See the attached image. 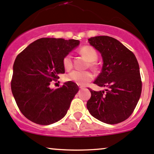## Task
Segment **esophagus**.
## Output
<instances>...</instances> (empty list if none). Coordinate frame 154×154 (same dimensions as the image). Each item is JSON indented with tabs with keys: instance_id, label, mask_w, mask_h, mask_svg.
<instances>
[{
	"instance_id": "obj_1",
	"label": "esophagus",
	"mask_w": 154,
	"mask_h": 154,
	"mask_svg": "<svg viewBox=\"0 0 154 154\" xmlns=\"http://www.w3.org/2000/svg\"><path fill=\"white\" fill-rule=\"evenodd\" d=\"M79 88L82 89V88H83V87H82V86H79Z\"/></svg>"
}]
</instances>
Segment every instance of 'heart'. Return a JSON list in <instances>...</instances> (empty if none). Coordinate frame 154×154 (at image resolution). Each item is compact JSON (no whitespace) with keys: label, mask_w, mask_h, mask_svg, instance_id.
Here are the masks:
<instances>
[{"label":"heart","mask_w":154,"mask_h":154,"mask_svg":"<svg viewBox=\"0 0 154 154\" xmlns=\"http://www.w3.org/2000/svg\"><path fill=\"white\" fill-rule=\"evenodd\" d=\"M79 53L82 56L85 58L89 62V65L91 67H95V62L97 60V52L92 46L86 45L81 48ZM64 68L69 71L72 68V57L70 54H67L63 58L62 60ZM67 80L74 82L79 86H84L91 82L93 79V75L89 71H78L75 70L71 72L67 77Z\"/></svg>","instance_id":"obj_1"}]
</instances>
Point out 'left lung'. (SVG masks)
I'll return each mask as SVG.
<instances>
[{"mask_svg": "<svg viewBox=\"0 0 154 154\" xmlns=\"http://www.w3.org/2000/svg\"><path fill=\"white\" fill-rule=\"evenodd\" d=\"M88 41L103 58L101 72L94 84L107 89L98 92L90 90L87 109L103 123H121L133 113L141 95L142 81L137 58L113 37L97 36Z\"/></svg>", "mask_w": 154, "mask_h": 154, "instance_id": "8db88e82", "label": "left lung"}]
</instances>
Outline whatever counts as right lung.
I'll list each match as a JSON object with an SVG mask.
<instances>
[{"label":"right lung","mask_w":154,"mask_h":154,"mask_svg":"<svg viewBox=\"0 0 154 154\" xmlns=\"http://www.w3.org/2000/svg\"><path fill=\"white\" fill-rule=\"evenodd\" d=\"M76 39L41 38L20 53L13 65L11 88L20 111L39 125H50L63 118L79 91L72 82L50 88L52 81L64 73L62 60L79 45Z\"/></svg>","instance_id":"right-lung-1"}]
</instances>
